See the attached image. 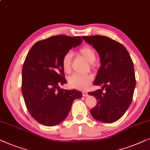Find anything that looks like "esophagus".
Returning a JSON list of instances; mask_svg holds the SVG:
<instances>
[{
	"label": "esophagus",
	"instance_id": "obj_1",
	"mask_svg": "<svg viewBox=\"0 0 150 150\" xmlns=\"http://www.w3.org/2000/svg\"><path fill=\"white\" fill-rule=\"evenodd\" d=\"M82 95H83L84 97L88 96V93L86 92V91H83V92H82Z\"/></svg>",
	"mask_w": 150,
	"mask_h": 150
}]
</instances>
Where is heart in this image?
<instances>
[{"instance_id":"heart-1","label":"heart","mask_w":150,"mask_h":150,"mask_svg":"<svg viewBox=\"0 0 150 150\" xmlns=\"http://www.w3.org/2000/svg\"><path fill=\"white\" fill-rule=\"evenodd\" d=\"M79 53L90 64H93L96 60V53L92 47L89 46L83 47L79 50ZM72 53L68 52L64 55L62 62L63 70L69 74L71 71V61ZM93 80L92 76L90 74H74L69 77L68 82L71 87L77 89H86L90 85Z\"/></svg>"}]
</instances>
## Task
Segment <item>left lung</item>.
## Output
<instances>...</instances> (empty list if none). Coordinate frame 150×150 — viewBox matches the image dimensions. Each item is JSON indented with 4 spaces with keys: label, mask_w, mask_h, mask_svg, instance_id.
<instances>
[{
    "label": "left lung",
    "mask_w": 150,
    "mask_h": 150,
    "mask_svg": "<svg viewBox=\"0 0 150 150\" xmlns=\"http://www.w3.org/2000/svg\"><path fill=\"white\" fill-rule=\"evenodd\" d=\"M99 53L101 67L93 84L101 89L88 94L97 99L90 110L95 120L112 123L122 117L133 100L136 84L133 61L121 43L105 36H82Z\"/></svg>",
    "instance_id": "left-lung-1"
}]
</instances>
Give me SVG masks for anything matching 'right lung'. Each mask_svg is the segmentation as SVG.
I'll use <instances>...</instances> for the list:
<instances>
[{
  "mask_svg": "<svg viewBox=\"0 0 150 150\" xmlns=\"http://www.w3.org/2000/svg\"><path fill=\"white\" fill-rule=\"evenodd\" d=\"M80 36H51L38 41L28 52L23 65L21 91L31 116L41 125L52 127L65 120L81 91L66 90L62 62L71 47L81 44Z\"/></svg>",
  "mask_w": 150,
  "mask_h": 150,
  "instance_id": "right-lung-1",
  "label": "right lung"
}]
</instances>
